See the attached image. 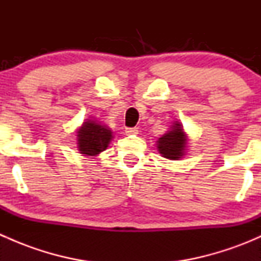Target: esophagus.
I'll list each match as a JSON object with an SVG mask.
<instances>
[{
	"instance_id": "esophagus-1",
	"label": "esophagus",
	"mask_w": 261,
	"mask_h": 261,
	"mask_svg": "<svg viewBox=\"0 0 261 261\" xmlns=\"http://www.w3.org/2000/svg\"><path fill=\"white\" fill-rule=\"evenodd\" d=\"M125 133L127 134V135H138L139 127H127L125 130Z\"/></svg>"
}]
</instances>
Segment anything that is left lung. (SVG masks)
Wrapping results in <instances>:
<instances>
[{
  "mask_svg": "<svg viewBox=\"0 0 261 261\" xmlns=\"http://www.w3.org/2000/svg\"><path fill=\"white\" fill-rule=\"evenodd\" d=\"M188 135L178 121L173 122L169 130L156 140V149L163 158L169 160H180L187 154Z\"/></svg>",
  "mask_w": 261,
  "mask_h": 261,
  "instance_id": "8db88e82",
  "label": "left lung"
}]
</instances>
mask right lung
<instances>
[{"mask_svg": "<svg viewBox=\"0 0 261 261\" xmlns=\"http://www.w3.org/2000/svg\"><path fill=\"white\" fill-rule=\"evenodd\" d=\"M75 134L77 149L84 156H97L107 149L114 139V133L109 126L92 118H87Z\"/></svg>", "mask_w": 261, "mask_h": 261, "instance_id": "obj_1", "label": "right lung"}]
</instances>
